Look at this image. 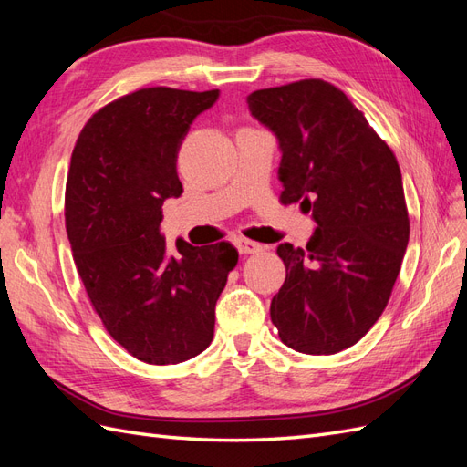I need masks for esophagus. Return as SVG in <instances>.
I'll return each mask as SVG.
<instances>
[{
    "label": "esophagus",
    "mask_w": 467,
    "mask_h": 467,
    "mask_svg": "<svg viewBox=\"0 0 467 467\" xmlns=\"http://www.w3.org/2000/svg\"><path fill=\"white\" fill-rule=\"evenodd\" d=\"M235 247H237L239 253H242V255H249V253H257V251L263 249L261 244L251 242V239H247V237H237L235 239Z\"/></svg>",
    "instance_id": "1"
}]
</instances>
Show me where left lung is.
Returning <instances> with one entry per match:
<instances>
[{
  "instance_id": "1",
  "label": "left lung",
  "mask_w": 467,
  "mask_h": 467,
  "mask_svg": "<svg viewBox=\"0 0 467 467\" xmlns=\"http://www.w3.org/2000/svg\"><path fill=\"white\" fill-rule=\"evenodd\" d=\"M251 115L276 136L280 202L317 228L306 247L280 244L286 280L271 302L282 343L335 355L388 306L409 242L398 160L347 95L321 79L259 89Z\"/></svg>"
}]
</instances>
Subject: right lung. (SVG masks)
<instances>
[{"label": "right lung", "instance_id": "obj_1", "mask_svg": "<svg viewBox=\"0 0 467 467\" xmlns=\"http://www.w3.org/2000/svg\"><path fill=\"white\" fill-rule=\"evenodd\" d=\"M220 91L148 88L109 103L83 126L66 187L74 261L105 329L148 364L185 362L212 343L216 302L237 265L228 242L169 255L161 206L182 185L177 153Z\"/></svg>", "mask_w": 467, "mask_h": 467}]
</instances>
